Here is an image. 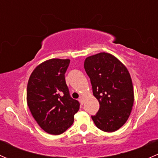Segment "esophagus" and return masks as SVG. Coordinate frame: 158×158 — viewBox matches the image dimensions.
Instances as JSON below:
<instances>
[{"label":"esophagus","instance_id":"34e87169","mask_svg":"<svg viewBox=\"0 0 158 158\" xmlns=\"http://www.w3.org/2000/svg\"><path fill=\"white\" fill-rule=\"evenodd\" d=\"M79 102L81 103V105L83 104V103H84V97H82V96L79 97Z\"/></svg>","mask_w":158,"mask_h":158}]
</instances>
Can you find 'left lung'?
<instances>
[{"mask_svg":"<svg viewBox=\"0 0 158 158\" xmlns=\"http://www.w3.org/2000/svg\"><path fill=\"white\" fill-rule=\"evenodd\" d=\"M84 68L100 105L92 120L103 131H115L127 122L133 106L134 90L129 72L115 56L107 52L87 57Z\"/></svg>","mask_w":158,"mask_h":158,"instance_id":"8db88e82","label":"left lung"}]
</instances>
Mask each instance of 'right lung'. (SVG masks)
<instances>
[{
  "label": "right lung",
  "instance_id": "1",
  "mask_svg": "<svg viewBox=\"0 0 158 158\" xmlns=\"http://www.w3.org/2000/svg\"><path fill=\"white\" fill-rule=\"evenodd\" d=\"M70 60L51 59L33 71L27 90V101L32 115L43 130L60 135L74 122L79 102L71 98L65 73Z\"/></svg>",
  "mask_w": 158,
  "mask_h": 158
}]
</instances>
